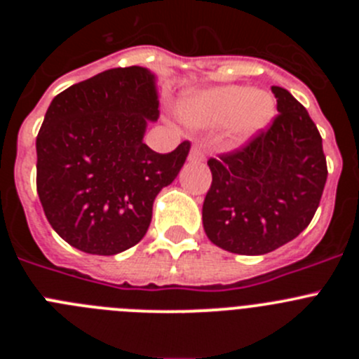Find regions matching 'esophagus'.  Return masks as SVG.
Wrapping results in <instances>:
<instances>
[{
  "label": "esophagus",
  "instance_id": "esophagus-1",
  "mask_svg": "<svg viewBox=\"0 0 359 359\" xmlns=\"http://www.w3.org/2000/svg\"><path fill=\"white\" fill-rule=\"evenodd\" d=\"M203 160H205V154H203L201 147H199V145H192V149H190L189 152L190 163H201Z\"/></svg>",
  "mask_w": 359,
  "mask_h": 359
}]
</instances>
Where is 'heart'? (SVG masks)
Returning <instances> with one entry per match:
<instances>
[{
	"mask_svg": "<svg viewBox=\"0 0 359 359\" xmlns=\"http://www.w3.org/2000/svg\"><path fill=\"white\" fill-rule=\"evenodd\" d=\"M277 113L273 95L250 86L224 84L183 98L177 115L199 129L224 126V138L237 149L252 142L269 128Z\"/></svg>",
	"mask_w": 359,
	"mask_h": 359,
	"instance_id": "b5f03b06",
	"label": "heart"
}]
</instances>
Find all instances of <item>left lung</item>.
Returning <instances> with one entry per match:
<instances>
[{"instance_id": "8db88e82", "label": "left lung", "mask_w": 359, "mask_h": 359, "mask_svg": "<svg viewBox=\"0 0 359 359\" xmlns=\"http://www.w3.org/2000/svg\"><path fill=\"white\" fill-rule=\"evenodd\" d=\"M271 91L278 111L271 128L208 160L203 228L215 246L239 255H264L306 230L327 180L322 136L307 109L284 88Z\"/></svg>"}]
</instances>
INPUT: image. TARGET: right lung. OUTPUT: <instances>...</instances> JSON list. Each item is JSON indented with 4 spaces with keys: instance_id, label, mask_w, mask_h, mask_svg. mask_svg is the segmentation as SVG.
Listing matches in <instances>:
<instances>
[{
    "instance_id": "add662e5",
    "label": "right lung",
    "mask_w": 359,
    "mask_h": 359,
    "mask_svg": "<svg viewBox=\"0 0 359 359\" xmlns=\"http://www.w3.org/2000/svg\"><path fill=\"white\" fill-rule=\"evenodd\" d=\"M156 75L113 68L69 86L37 135V194L48 223L73 248L116 255L140 243L152 203L182 170L190 144L169 154L144 144L160 111Z\"/></svg>"
}]
</instances>
